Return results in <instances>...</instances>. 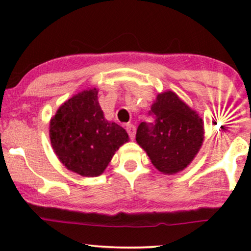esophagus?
Returning <instances> with one entry per match:
<instances>
[{"instance_id":"esophagus-1","label":"esophagus","mask_w":251,"mask_h":251,"mask_svg":"<svg viewBox=\"0 0 251 251\" xmlns=\"http://www.w3.org/2000/svg\"><path fill=\"white\" fill-rule=\"evenodd\" d=\"M126 132H128V135H129V137H130V139L135 138V135H136V126H133V125H126Z\"/></svg>"}]
</instances>
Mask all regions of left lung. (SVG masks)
I'll use <instances>...</instances> for the list:
<instances>
[{"label": "left lung", "mask_w": 251, "mask_h": 251, "mask_svg": "<svg viewBox=\"0 0 251 251\" xmlns=\"http://www.w3.org/2000/svg\"><path fill=\"white\" fill-rule=\"evenodd\" d=\"M151 113L155 115V123H140L136 133L137 144L162 174L183 171L203 143V120L171 90L156 96Z\"/></svg>", "instance_id": "8db88e82"}]
</instances>
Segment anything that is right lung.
I'll return each instance as SVG.
<instances>
[{"mask_svg": "<svg viewBox=\"0 0 251 251\" xmlns=\"http://www.w3.org/2000/svg\"><path fill=\"white\" fill-rule=\"evenodd\" d=\"M49 135L60 162L83 177L100 176L116 151L129 142L122 126L105 119L96 88L74 95L57 109Z\"/></svg>", "mask_w": 251, "mask_h": 251, "instance_id": "right-lung-1", "label": "right lung"}]
</instances>
